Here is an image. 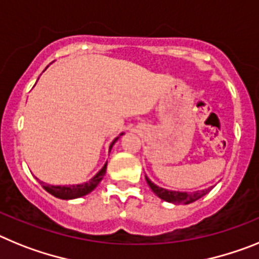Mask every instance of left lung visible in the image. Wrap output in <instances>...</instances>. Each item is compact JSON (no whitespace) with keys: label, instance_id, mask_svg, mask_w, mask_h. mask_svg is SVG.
I'll list each match as a JSON object with an SVG mask.
<instances>
[{"label":"left lung","instance_id":"left-lung-1","mask_svg":"<svg viewBox=\"0 0 259 259\" xmlns=\"http://www.w3.org/2000/svg\"><path fill=\"white\" fill-rule=\"evenodd\" d=\"M145 179L147 181L148 186L151 188L152 192L157 195V197L163 199L165 202H170L173 204H189L192 203V202L197 201L199 198H202L203 195L207 194L210 192L212 186L207 189H203V190H197V192H179V190H169V189L165 188H160V186H157L156 184H154L151 180L148 179L147 176L145 175Z\"/></svg>","mask_w":259,"mask_h":259}]
</instances>
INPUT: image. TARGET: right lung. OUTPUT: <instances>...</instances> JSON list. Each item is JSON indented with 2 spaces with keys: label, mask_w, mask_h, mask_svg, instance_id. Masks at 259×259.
I'll list each match as a JSON object with an SVG mask.
<instances>
[{
  "label": "right lung",
  "mask_w": 259,
  "mask_h": 259,
  "mask_svg": "<svg viewBox=\"0 0 259 259\" xmlns=\"http://www.w3.org/2000/svg\"><path fill=\"white\" fill-rule=\"evenodd\" d=\"M121 136H123V133H121L120 136L113 139V142L109 146V152H111L113 145L118 141V138H120ZM107 164L108 161H105V164L103 165L102 169L99 170L95 176L92 177L90 181H87V183L76 184V185H49V184L40 181V184H41L42 188L46 189L49 194H52L56 198H60V199H66V201H69V199H75V198L84 197V195H87L89 193H91L92 190L99 185V183L102 181L105 172H107Z\"/></svg>",
  "instance_id": "1"
}]
</instances>
